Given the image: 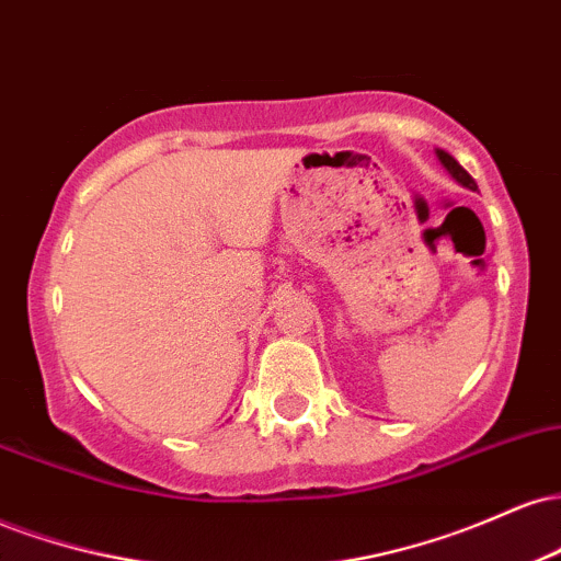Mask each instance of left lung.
<instances>
[{
	"instance_id": "8db88e82",
	"label": "left lung",
	"mask_w": 561,
	"mask_h": 561,
	"mask_svg": "<svg viewBox=\"0 0 561 561\" xmlns=\"http://www.w3.org/2000/svg\"><path fill=\"white\" fill-rule=\"evenodd\" d=\"M437 158H440V163L446 165V171L450 173V176L456 179V182L465 184V186H469V190H478V184H474V179L469 176V173H467L465 169H461L459 163H456V158H454V156H448V152L437 150Z\"/></svg>"
}]
</instances>
